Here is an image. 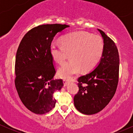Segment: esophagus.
Masks as SVG:
<instances>
[{
    "label": "esophagus",
    "mask_w": 133,
    "mask_h": 133,
    "mask_svg": "<svg viewBox=\"0 0 133 133\" xmlns=\"http://www.w3.org/2000/svg\"><path fill=\"white\" fill-rule=\"evenodd\" d=\"M63 82H64V86H67V85L69 84V81H68V80H63Z\"/></svg>",
    "instance_id": "obj_1"
}]
</instances>
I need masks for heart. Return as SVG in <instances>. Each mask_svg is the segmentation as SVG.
Listing matches in <instances>:
<instances>
[{
    "label": "heart",
    "mask_w": 133,
    "mask_h": 133,
    "mask_svg": "<svg viewBox=\"0 0 133 133\" xmlns=\"http://www.w3.org/2000/svg\"><path fill=\"white\" fill-rule=\"evenodd\" d=\"M61 42L53 41L49 51L56 62L61 64L70 54L71 60L64 63L58 70L60 78L69 79L73 75L92 70L102 57L104 43L101 37L85 31H76L64 36Z\"/></svg>",
    "instance_id": "1"
}]
</instances>
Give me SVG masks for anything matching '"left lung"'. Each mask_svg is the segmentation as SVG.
<instances>
[{
  "label": "left lung",
  "mask_w": 133,
  "mask_h": 133,
  "mask_svg": "<svg viewBox=\"0 0 133 133\" xmlns=\"http://www.w3.org/2000/svg\"><path fill=\"white\" fill-rule=\"evenodd\" d=\"M104 40L102 57L95 69L78 78L79 90L74 96L76 109L85 115L100 112L109 103L118 83V51L115 42L98 29Z\"/></svg>",
  "instance_id": "left-lung-1"
}]
</instances>
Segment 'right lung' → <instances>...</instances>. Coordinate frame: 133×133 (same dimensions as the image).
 <instances>
[{
  "instance_id": "obj_1",
  "label": "right lung",
  "mask_w": 133,
  "mask_h": 133,
  "mask_svg": "<svg viewBox=\"0 0 133 133\" xmlns=\"http://www.w3.org/2000/svg\"><path fill=\"white\" fill-rule=\"evenodd\" d=\"M69 25L43 24L29 30L21 41L16 54L15 79L21 101L29 111L38 115L55 106L53 96L64 85L56 73L49 47L55 36Z\"/></svg>"
}]
</instances>
